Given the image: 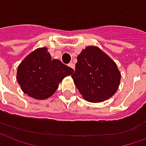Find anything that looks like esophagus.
<instances>
[{
  "mask_svg": "<svg viewBox=\"0 0 146 146\" xmlns=\"http://www.w3.org/2000/svg\"><path fill=\"white\" fill-rule=\"evenodd\" d=\"M69 66H70V68H72V69H73V70H75V65H74V64H73V63H72V62L69 64Z\"/></svg>",
  "mask_w": 146,
  "mask_h": 146,
  "instance_id": "esophagus-1",
  "label": "esophagus"
}]
</instances>
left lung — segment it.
<instances>
[{
	"label": "left lung",
	"mask_w": 146,
	"mask_h": 146,
	"mask_svg": "<svg viewBox=\"0 0 146 146\" xmlns=\"http://www.w3.org/2000/svg\"><path fill=\"white\" fill-rule=\"evenodd\" d=\"M72 78L86 101L102 102L116 93L121 74L107 54L97 46H88L77 56Z\"/></svg>",
	"instance_id": "1"
}]
</instances>
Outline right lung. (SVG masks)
<instances>
[{
  "instance_id": "add662e5",
  "label": "right lung",
  "mask_w": 146,
  "mask_h": 146,
  "mask_svg": "<svg viewBox=\"0 0 146 146\" xmlns=\"http://www.w3.org/2000/svg\"><path fill=\"white\" fill-rule=\"evenodd\" d=\"M74 71L58 59H51L48 48H39L21 62L17 81L22 91L31 98L44 100L56 92L58 84Z\"/></svg>"
}]
</instances>
